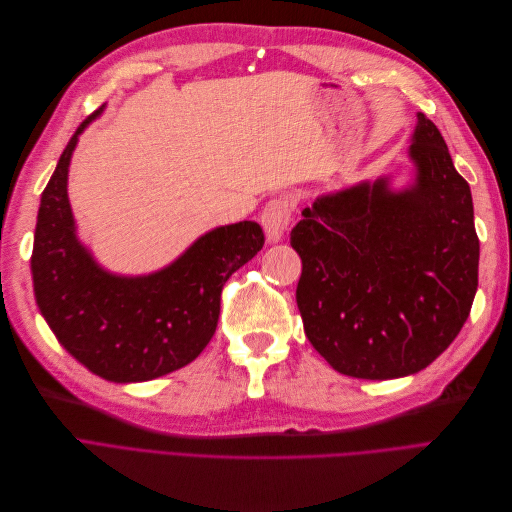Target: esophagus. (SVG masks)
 Segmentation results:
<instances>
[{
  "label": "esophagus",
  "instance_id": "1",
  "mask_svg": "<svg viewBox=\"0 0 512 512\" xmlns=\"http://www.w3.org/2000/svg\"><path fill=\"white\" fill-rule=\"evenodd\" d=\"M262 227L271 243H279L291 223V204L287 200H271L262 210Z\"/></svg>",
  "mask_w": 512,
  "mask_h": 512
}]
</instances>
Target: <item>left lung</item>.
I'll return each mask as SVG.
<instances>
[{"label": "left lung", "mask_w": 512, "mask_h": 512, "mask_svg": "<svg viewBox=\"0 0 512 512\" xmlns=\"http://www.w3.org/2000/svg\"><path fill=\"white\" fill-rule=\"evenodd\" d=\"M398 175L323 193L291 231L304 333L337 373L356 379L429 367L465 325L477 291L471 187L421 112L408 179L396 183Z\"/></svg>", "instance_id": "8db88e82"}]
</instances>
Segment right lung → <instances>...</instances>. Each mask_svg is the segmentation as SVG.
<instances>
[{
	"label": "right lung",
	"mask_w": 512,
	"mask_h": 512,
	"mask_svg": "<svg viewBox=\"0 0 512 512\" xmlns=\"http://www.w3.org/2000/svg\"><path fill=\"white\" fill-rule=\"evenodd\" d=\"M77 129L41 193L31 256L35 300L64 350L93 375L141 383L173 373L208 346L227 279L264 246L254 221L214 227L152 273L108 271L79 237L68 200Z\"/></svg>",
	"instance_id": "1"
}]
</instances>
